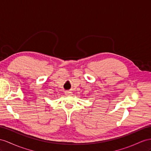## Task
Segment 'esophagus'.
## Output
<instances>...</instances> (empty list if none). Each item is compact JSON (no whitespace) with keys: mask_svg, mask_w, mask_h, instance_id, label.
<instances>
[{"mask_svg":"<svg viewBox=\"0 0 151 151\" xmlns=\"http://www.w3.org/2000/svg\"><path fill=\"white\" fill-rule=\"evenodd\" d=\"M65 94L67 96H70L71 95H72V92H69V91H66V92H65Z\"/></svg>","mask_w":151,"mask_h":151,"instance_id":"34e87169","label":"esophagus"}]
</instances>
